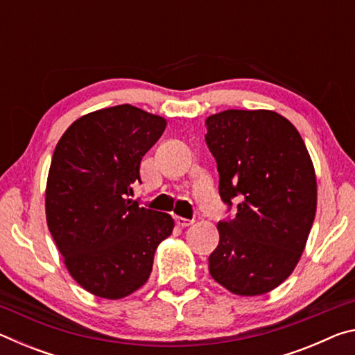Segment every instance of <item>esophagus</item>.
<instances>
[{"label":"esophagus","mask_w":355,"mask_h":355,"mask_svg":"<svg viewBox=\"0 0 355 355\" xmlns=\"http://www.w3.org/2000/svg\"><path fill=\"white\" fill-rule=\"evenodd\" d=\"M175 220H177V224H178L180 227H189V225L194 224V220L186 219V218H180V216H178V218H177Z\"/></svg>","instance_id":"obj_1"}]
</instances>
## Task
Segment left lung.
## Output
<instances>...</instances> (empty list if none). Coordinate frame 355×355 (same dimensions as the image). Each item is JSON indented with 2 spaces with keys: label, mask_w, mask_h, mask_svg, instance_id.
Returning a JSON list of instances; mask_svg holds the SVG:
<instances>
[{
  "label": "left lung",
  "mask_w": 355,
  "mask_h": 355,
  "mask_svg": "<svg viewBox=\"0 0 355 355\" xmlns=\"http://www.w3.org/2000/svg\"><path fill=\"white\" fill-rule=\"evenodd\" d=\"M219 196L233 219L218 224L209 274L228 291L260 296L290 277L316 213V177L290 120L268 110H227L207 119Z\"/></svg>",
  "instance_id": "left-lung-1"
}]
</instances>
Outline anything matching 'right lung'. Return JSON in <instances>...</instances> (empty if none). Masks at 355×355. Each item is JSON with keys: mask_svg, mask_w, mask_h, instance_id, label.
<instances>
[{"mask_svg": "<svg viewBox=\"0 0 355 355\" xmlns=\"http://www.w3.org/2000/svg\"><path fill=\"white\" fill-rule=\"evenodd\" d=\"M166 120L131 105L80 117L59 139L48 172L45 211L64 263L84 290L122 299L146 284L171 214L139 207L133 184Z\"/></svg>", "mask_w": 355, "mask_h": 355, "instance_id": "1", "label": "right lung"}]
</instances>
